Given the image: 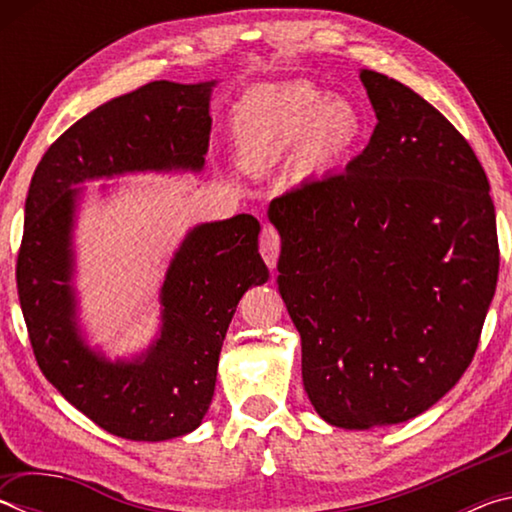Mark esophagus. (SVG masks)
<instances>
[{"label": "esophagus", "instance_id": "34e87169", "mask_svg": "<svg viewBox=\"0 0 512 512\" xmlns=\"http://www.w3.org/2000/svg\"><path fill=\"white\" fill-rule=\"evenodd\" d=\"M280 246V232H277L273 225H264L262 237H259V253H262L268 268H275L277 257H280Z\"/></svg>", "mask_w": 512, "mask_h": 512}]
</instances>
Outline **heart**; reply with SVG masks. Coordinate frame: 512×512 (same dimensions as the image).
<instances>
[{"instance_id": "heart-1", "label": "heart", "mask_w": 512, "mask_h": 512, "mask_svg": "<svg viewBox=\"0 0 512 512\" xmlns=\"http://www.w3.org/2000/svg\"><path fill=\"white\" fill-rule=\"evenodd\" d=\"M361 131L348 101L325 99L311 85L253 92L235 115L239 155L255 171L275 167L293 151L302 169H327L357 146Z\"/></svg>"}]
</instances>
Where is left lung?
<instances>
[{
	"instance_id": "obj_1",
	"label": "left lung",
	"mask_w": 512,
	"mask_h": 512,
	"mask_svg": "<svg viewBox=\"0 0 512 512\" xmlns=\"http://www.w3.org/2000/svg\"><path fill=\"white\" fill-rule=\"evenodd\" d=\"M377 126L345 171L277 196V289L302 384L343 429L411 420L470 366L495 296L488 176L465 137L404 83L361 69Z\"/></svg>"
}]
</instances>
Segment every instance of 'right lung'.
<instances>
[{"label": "right lung", "instance_id": "right-lung-1", "mask_svg": "<svg viewBox=\"0 0 512 512\" xmlns=\"http://www.w3.org/2000/svg\"><path fill=\"white\" fill-rule=\"evenodd\" d=\"M212 85L153 81L106 101L49 146L31 178L15 277L33 354L69 404L119 438L155 443L201 424L230 320L268 268L255 216L198 225L164 277L160 339L140 359L110 363L85 348L74 323L72 185L126 171L201 169Z\"/></svg>", "mask_w": 512, "mask_h": 512}]
</instances>
